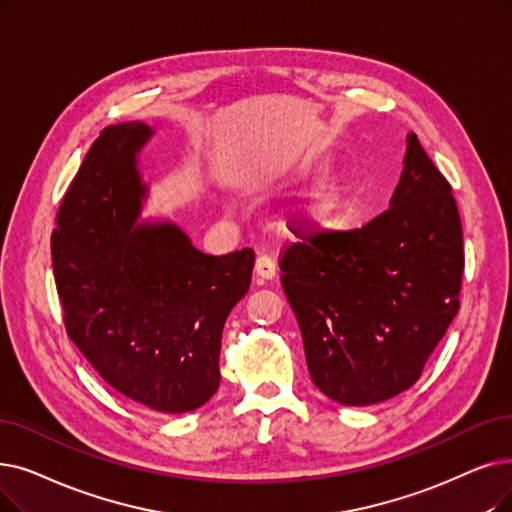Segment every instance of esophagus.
Wrapping results in <instances>:
<instances>
[{
    "label": "esophagus",
    "mask_w": 512,
    "mask_h": 512,
    "mask_svg": "<svg viewBox=\"0 0 512 512\" xmlns=\"http://www.w3.org/2000/svg\"><path fill=\"white\" fill-rule=\"evenodd\" d=\"M255 274L259 280H274L276 278V263L268 255H259L255 261Z\"/></svg>",
    "instance_id": "esophagus-1"
}]
</instances>
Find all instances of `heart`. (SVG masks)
<instances>
[{
    "label": "heart",
    "instance_id": "b5f03b06",
    "mask_svg": "<svg viewBox=\"0 0 512 512\" xmlns=\"http://www.w3.org/2000/svg\"><path fill=\"white\" fill-rule=\"evenodd\" d=\"M330 207H332V194H330V190L320 188V190H316L314 194L307 198V203L301 207L299 213L307 221H311V224H322V221L330 213Z\"/></svg>",
    "mask_w": 512,
    "mask_h": 512
}]
</instances>
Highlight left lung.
<instances>
[{"instance_id": "left-lung-1", "label": "left lung", "mask_w": 512, "mask_h": 512, "mask_svg": "<svg viewBox=\"0 0 512 512\" xmlns=\"http://www.w3.org/2000/svg\"><path fill=\"white\" fill-rule=\"evenodd\" d=\"M280 270L326 397L372 406L420 379L458 311L464 251L452 188L414 133L389 209L291 244Z\"/></svg>"}]
</instances>
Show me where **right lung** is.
Listing matches in <instances>:
<instances>
[{"label": "right lung", "mask_w": 512, "mask_h": 512, "mask_svg": "<svg viewBox=\"0 0 512 512\" xmlns=\"http://www.w3.org/2000/svg\"><path fill=\"white\" fill-rule=\"evenodd\" d=\"M142 121L106 127L64 194L52 265L71 341L131 402L165 414L219 389L221 332L249 293L255 253L198 251L169 219H140L148 198Z\"/></svg>", "instance_id": "1"}]
</instances>
